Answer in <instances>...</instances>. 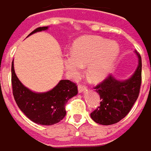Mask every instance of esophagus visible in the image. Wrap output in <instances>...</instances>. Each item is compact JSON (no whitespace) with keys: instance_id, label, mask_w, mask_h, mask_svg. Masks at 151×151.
Segmentation results:
<instances>
[{"instance_id":"obj_1","label":"esophagus","mask_w":151,"mask_h":151,"mask_svg":"<svg viewBox=\"0 0 151 151\" xmlns=\"http://www.w3.org/2000/svg\"><path fill=\"white\" fill-rule=\"evenodd\" d=\"M78 92H84V91H87V87L86 86L82 85V84H79L78 86Z\"/></svg>"}]
</instances>
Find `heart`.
Returning <instances> with one entry per match:
<instances>
[{"mask_svg":"<svg viewBox=\"0 0 151 151\" xmlns=\"http://www.w3.org/2000/svg\"><path fill=\"white\" fill-rule=\"evenodd\" d=\"M119 51L115 41H109L97 36L80 38L73 46V53L64 56L68 75L76 78L87 65V75L93 81L104 78L111 70Z\"/></svg>","mask_w":151,"mask_h":151,"instance_id":"1","label":"heart"}]
</instances>
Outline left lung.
I'll use <instances>...</instances> for the list:
<instances>
[{
  "label": "left lung",
  "mask_w": 151,
  "mask_h": 151,
  "mask_svg": "<svg viewBox=\"0 0 151 151\" xmlns=\"http://www.w3.org/2000/svg\"><path fill=\"white\" fill-rule=\"evenodd\" d=\"M137 54L138 66L129 79L119 81L108 75L94 87L101 99L100 105L91 113L96 123L103 125L116 124L130 112L137 101L142 83V59L138 52Z\"/></svg>",
  "instance_id": "left-lung-1"
}]
</instances>
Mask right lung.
Returning <instances> with one entry per match:
<instances>
[{"label":"right lung","instance_id":"add662e5","mask_svg":"<svg viewBox=\"0 0 151 151\" xmlns=\"http://www.w3.org/2000/svg\"><path fill=\"white\" fill-rule=\"evenodd\" d=\"M47 29V27H40L29 35ZM11 73L13 95L18 107L31 121L39 124L52 125L61 121L66 114L65 104L78 94L76 84L68 79L60 80L53 89L47 92H33L25 87L17 78L14 61L12 62Z\"/></svg>","mask_w":151,"mask_h":151}]
</instances>
